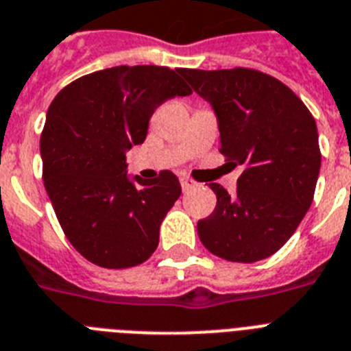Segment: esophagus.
<instances>
[{
    "mask_svg": "<svg viewBox=\"0 0 351 351\" xmlns=\"http://www.w3.org/2000/svg\"><path fill=\"white\" fill-rule=\"evenodd\" d=\"M180 184H182V189L189 191V189H193L194 185H196V182H194L193 178H189V176H182Z\"/></svg>",
    "mask_w": 351,
    "mask_h": 351,
    "instance_id": "esophagus-1",
    "label": "esophagus"
}]
</instances>
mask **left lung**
<instances>
[{
    "instance_id": "left-lung-1",
    "label": "left lung",
    "mask_w": 351,
    "mask_h": 351,
    "mask_svg": "<svg viewBox=\"0 0 351 351\" xmlns=\"http://www.w3.org/2000/svg\"><path fill=\"white\" fill-rule=\"evenodd\" d=\"M212 105L221 148L241 166L237 191L219 184L216 208L198 221L203 246L230 262H257L289 241L311 207L321 152L316 121L285 84L261 71L180 69Z\"/></svg>"
}]
</instances>
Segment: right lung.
<instances>
[{"instance_id": "obj_1", "label": "right lung", "mask_w": 351, "mask_h": 351, "mask_svg": "<svg viewBox=\"0 0 351 351\" xmlns=\"http://www.w3.org/2000/svg\"><path fill=\"white\" fill-rule=\"evenodd\" d=\"M178 73L162 66L96 71L49 105L40 135L44 187L69 243L96 266L125 269L148 261L162 219L180 198L171 171L155 180L126 175V152L144 143L155 108L193 94Z\"/></svg>"}]
</instances>
